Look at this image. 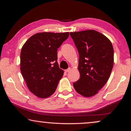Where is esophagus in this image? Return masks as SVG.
Returning <instances> with one entry per match:
<instances>
[{"label": "esophagus", "instance_id": "obj_1", "mask_svg": "<svg viewBox=\"0 0 131 131\" xmlns=\"http://www.w3.org/2000/svg\"><path fill=\"white\" fill-rule=\"evenodd\" d=\"M70 70H71V68H69L68 69H66L65 71V72L68 73V72H69Z\"/></svg>", "mask_w": 131, "mask_h": 131}]
</instances>
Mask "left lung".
I'll return each instance as SVG.
<instances>
[{"label":"left lung","mask_w":131,"mask_h":131,"mask_svg":"<svg viewBox=\"0 0 131 131\" xmlns=\"http://www.w3.org/2000/svg\"><path fill=\"white\" fill-rule=\"evenodd\" d=\"M79 54V80L75 90L85 97L96 95L109 79L114 63V50L109 39L95 30L70 33Z\"/></svg>","instance_id":"1"}]
</instances>
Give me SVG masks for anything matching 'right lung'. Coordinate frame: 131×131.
<instances>
[{
  "label": "right lung",
  "instance_id": "1",
  "mask_svg": "<svg viewBox=\"0 0 131 131\" xmlns=\"http://www.w3.org/2000/svg\"><path fill=\"white\" fill-rule=\"evenodd\" d=\"M69 33H37L24 44L20 56L21 74L30 91L46 98L54 94L63 70L59 68L57 50Z\"/></svg>",
  "mask_w": 131,
  "mask_h": 131
}]
</instances>
